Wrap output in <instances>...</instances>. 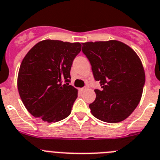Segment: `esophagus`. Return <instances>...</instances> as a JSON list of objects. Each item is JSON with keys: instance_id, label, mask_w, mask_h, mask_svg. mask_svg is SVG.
<instances>
[{"instance_id": "esophagus-1", "label": "esophagus", "mask_w": 160, "mask_h": 160, "mask_svg": "<svg viewBox=\"0 0 160 160\" xmlns=\"http://www.w3.org/2000/svg\"><path fill=\"white\" fill-rule=\"evenodd\" d=\"M86 89H87V87H86V86H84V87H82V88H81V89H80V91L85 92L86 90Z\"/></svg>"}]
</instances>
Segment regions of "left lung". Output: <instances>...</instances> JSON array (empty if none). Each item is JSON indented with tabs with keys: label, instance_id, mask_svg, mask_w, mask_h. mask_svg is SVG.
I'll use <instances>...</instances> for the list:
<instances>
[{
	"label": "left lung",
	"instance_id": "obj_1",
	"mask_svg": "<svg viewBox=\"0 0 160 160\" xmlns=\"http://www.w3.org/2000/svg\"><path fill=\"white\" fill-rule=\"evenodd\" d=\"M82 51L101 84L89 105L93 116L107 123L124 121L137 108L143 93L145 74L140 59L131 48L117 40L84 43Z\"/></svg>",
	"mask_w": 160,
	"mask_h": 160
}]
</instances>
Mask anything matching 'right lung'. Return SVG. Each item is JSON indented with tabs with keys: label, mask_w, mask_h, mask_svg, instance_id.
Segmentation results:
<instances>
[{
	"label": "right lung",
	"mask_w": 160,
	"mask_h": 160,
	"mask_svg": "<svg viewBox=\"0 0 160 160\" xmlns=\"http://www.w3.org/2000/svg\"><path fill=\"white\" fill-rule=\"evenodd\" d=\"M81 43L46 39L23 58L17 87L29 112L48 123L62 121L71 112L78 91L70 85V68Z\"/></svg>",
	"instance_id": "obj_1"
}]
</instances>
